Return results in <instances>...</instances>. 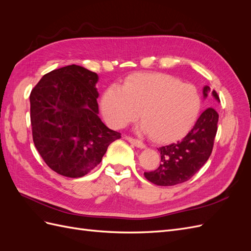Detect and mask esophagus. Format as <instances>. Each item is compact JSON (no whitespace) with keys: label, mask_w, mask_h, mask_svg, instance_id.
<instances>
[{"label":"esophagus","mask_w":251,"mask_h":251,"mask_svg":"<svg viewBox=\"0 0 251 251\" xmlns=\"http://www.w3.org/2000/svg\"><path fill=\"white\" fill-rule=\"evenodd\" d=\"M123 137H124L125 139H126L130 143H132L133 146H135V147L140 148V149L146 148V144H144L141 140H138V139H136V138H134V137H131V136H127V135H124Z\"/></svg>","instance_id":"34e87169"}]
</instances>
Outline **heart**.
Instances as JSON below:
<instances>
[{
	"label": "heart",
	"instance_id": "obj_1",
	"mask_svg": "<svg viewBox=\"0 0 251 251\" xmlns=\"http://www.w3.org/2000/svg\"><path fill=\"white\" fill-rule=\"evenodd\" d=\"M101 111L113 128L137 120L156 141H173L194 126L202 105L198 89L164 73H137L104 90Z\"/></svg>",
	"mask_w": 251,
	"mask_h": 251
}]
</instances>
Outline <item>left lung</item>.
Segmentation results:
<instances>
[{"mask_svg": "<svg viewBox=\"0 0 251 251\" xmlns=\"http://www.w3.org/2000/svg\"><path fill=\"white\" fill-rule=\"evenodd\" d=\"M209 93L210 88L204 87V97H207ZM211 94L220 101L215 90ZM218 112L214 108H207L183 139L158 149L161 163L155 171L144 172V177L160 186L176 185L191 179L211 154L218 131Z\"/></svg>", "mask_w": 251, "mask_h": 251, "instance_id": "obj_1", "label": "left lung"}]
</instances>
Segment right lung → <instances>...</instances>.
I'll list each match as a JSON object with an SVG mask.
<instances>
[{
  "mask_svg": "<svg viewBox=\"0 0 251 251\" xmlns=\"http://www.w3.org/2000/svg\"><path fill=\"white\" fill-rule=\"evenodd\" d=\"M97 80L95 72L70 65L45 74L30 93L34 146L62 176H85L121 137L98 117Z\"/></svg>",
  "mask_w": 251,
  "mask_h": 251,
  "instance_id": "add662e5",
  "label": "right lung"
}]
</instances>
